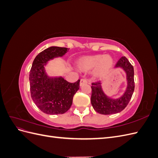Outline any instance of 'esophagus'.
<instances>
[{
	"mask_svg": "<svg viewBox=\"0 0 158 158\" xmlns=\"http://www.w3.org/2000/svg\"><path fill=\"white\" fill-rule=\"evenodd\" d=\"M88 80L87 79H85V78H82L80 80V85H83L84 84H86V83H88Z\"/></svg>",
	"mask_w": 158,
	"mask_h": 158,
	"instance_id": "obj_1",
	"label": "esophagus"
}]
</instances>
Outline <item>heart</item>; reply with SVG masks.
<instances>
[{
  "label": "heart",
  "instance_id": "obj_1",
  "mask_svg": "<svg viewBox=\"0 0 158 158\" xmlns=\"http://www.w3.org/2000/svg\"><path fill=\"white\" fill-rule=\"evenodd\" d=\"M113 64V59L109 55H94L84 56L77 63L80 70L88 71L95 68V74L100 76L107 73Z\"/></svg>",
  "mask_w": 158,
  "mask_h": 158
}]
</instances>
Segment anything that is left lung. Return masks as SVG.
Instances as JSON below:
<instances>
[{
	"mask_svg": "<svg viewBox=\"0 0 158 158\" xmlns=\"http://www.w3.org/2000/svg\"><path fill=\"white\" fill-rule=\"evenodd\" d=\"M115 67L123 68L127 73L128 86L125 93L122 97L117 99L108 98L102 89L101 82H92L91 103L94 110L102 114H111L122 111L125 109L132 96L135 90L134 80V68L125 56H122L119 59Z\"/></svg>",
	"mask_w": 158,
	"mask_h": 158,
	"instance_id": "1",
	"label": "left lung"
}]
</instances>
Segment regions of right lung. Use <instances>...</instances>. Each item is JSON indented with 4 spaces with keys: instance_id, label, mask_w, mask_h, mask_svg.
I'll return each mask as SVG.
<instances>
[{
    "instance_id": "add662e5",
    "label": "right lung",
    "mask_w": 158,
    "mask_h": 158,
    "mask_svg": "<svg viewBox=\"0 0 158 158\" xmlns=\"http://www.w3.org/2000/svg\"><path fill=\"white\" fill-rule=\"evenodd\" d=\"M67 48L50 47L38 54L33 62L30 72L31 97L41 111L58 114L70 108L74 95L80 88V81L70 83L63 78H50L45 73L47 62L64 55Z\"/></svg>"
}]
</instances>
